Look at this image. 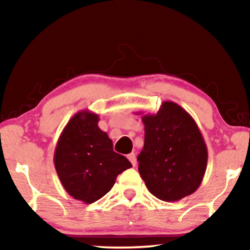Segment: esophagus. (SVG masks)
Listing matches in <instances>:
<instances>
[{
    "instance_id": "obj_1",
    "label": "esophagus",
    "mask_w": 250,
    "mask_h": 250,
    "mask_svg": "<svg viewBox=\"0 0 250 250\" xmlns=\"http://www.w3.org/2000/svg\"><path fill=\"white\" fill-rule=\"evenodd\" d=\"M127 159L129 160V162H131L133 166L136 165V156H135L134 152H131L129 155H127Z\"/></svg>"
}]
</instances>
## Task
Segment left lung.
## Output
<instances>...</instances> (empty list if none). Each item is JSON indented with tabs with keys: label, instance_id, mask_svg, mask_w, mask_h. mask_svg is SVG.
Here are the masks:
<instances>
[{
	"label": "left lung",
	"instance_id": "8db88e82",
	"mask_svg": "<svg viewBox=\"0 0 250 250\" xmlns=\"http://www.w3.org/2000/svg\"><path fill=\"white\" fill-rule=\"evenodd\" d=\"M142 122L145 146L138 156L139 173L148 190L164 201L192 194L203 182L208 159L192 116L175 102L164 101L157 114L143 115Z\"/></svg>",
	"mask_w": 250,
	"mask_h": 250
}]
</instances>
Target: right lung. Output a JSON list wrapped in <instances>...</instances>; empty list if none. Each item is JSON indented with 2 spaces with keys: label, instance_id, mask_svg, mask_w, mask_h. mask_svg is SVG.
<instances>
[{
  "label": "right lung",
  "instance_id": "obj_1",
  "mask_svg": "<svg viewBox=\"0 0 250 250\" xmlns=\"http://www.w3.org/2000/svg\"><path fill=\"white\" fill-rule=\"evenodd\" d=\"M99 121V115L87 109L75 114L61 132L53 156L63 189L85 204L108 193L118 174L132 167L126 157L114 151Z\"/></svg>",
  "mask_w": 250,
  "mask_h": 250
}]
</instances>
